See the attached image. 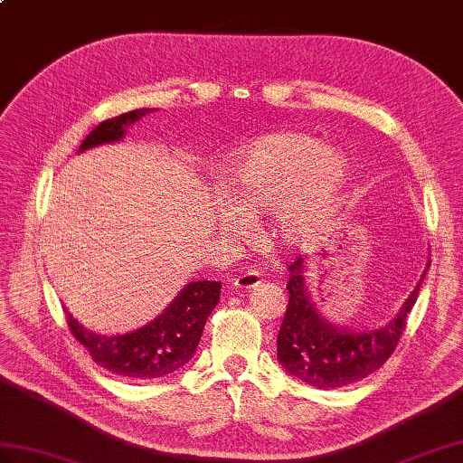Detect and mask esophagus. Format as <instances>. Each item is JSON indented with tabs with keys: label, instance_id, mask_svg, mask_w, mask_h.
I'll return each mask as SVG.
<instances>
[{
	"label": "esophagus",
	"instance_id": "1",
	"mask_svg": "<svg viewBox=\"0 0 463 463\" xmlns=\"http://www.w3.org/2000/svg\"><path fill=\"white\" fill-rule=\"evenodd\" d=\"M261 280H263L261 275L255 273V270H247V273H241V275H238V277L233 279V287L247 290V288L257 287L259 283H261Z\"/></svg>",
	"mask_w": 463,
	"mask_h": 463
}]
</instances>
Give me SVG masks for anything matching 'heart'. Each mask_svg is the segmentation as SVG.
I'll return each mask as SVG.
<instances>
[{
  "mask_svg": "<svg viewBox=\"0 0 463 463\" xmlns=\"http://www.w3.org/2000/svg\"><path fill=\"white\" fill-rule=\"evenodd\" d=\"M349 178L345 155L308 133H270L235 149L223 166L220 230L238 238L243 218L267 213L269 235L280 245H302L330 216Z\"/></svg>",
  "mask_w": 463,
  "mask_h": 463,
  "instance_id": "heart-1",
  "label": "heart"
}]
</instances>
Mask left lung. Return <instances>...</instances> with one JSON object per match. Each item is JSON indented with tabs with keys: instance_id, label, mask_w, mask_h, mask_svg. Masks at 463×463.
I'll use <instances>...</instances> for the list:
<instances>
[{
	"instance_id": "8db88e82",
	"label": "left lung",
	"mask_w": 463,
	"mask_h": 463,
	"mask_svg": "<svg viewBox=\"0 0 463 463\" xmlns=\"http://www.w3.org/2000/svg\"><path fill=\"white\" fill-rule=\"evenodd\" d=\"M304 267L307 261L302 255H297L287 267L290 273L288 304L277 335L280 365L292 377L317 389L347 387L365 379L397 349L426 270L401 312L387 326L369 332H347L326 322L314 308L304 287Z\"/></svg>"
}]
</instances>
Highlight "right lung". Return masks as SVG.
I'll list each match as a JSON object with an SVG mask.
<instances>
[{"mask_svg": "<svg viewBox=\"0 0 463 463\" xmlns=\"http://www.w3.org/2000/svg\"><path fill=\"white\" fill-rule=\"evenodd\" d=\"M149 111V108L133 109L101 121L90 131L78 151L121 139L126 129ZM220 287L216 280L188 283L159 318L123 335L88 332L71 312H64V317L72 335L99 367L126 379H156L175 373L194 355L204 324L220 300Z\"/></svg>", "mask_w": 463, "mask_h": 463, "instance_id": "add662e5", "label": "right lung"}]
</instances>
